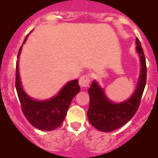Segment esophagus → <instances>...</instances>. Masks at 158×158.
Listing matches in <instances>:
<instances>
[{"instance_id":"34e87169","label":"esophagus","mask_w":158,"mask_h":158,"mask_svg":"<svg viewBox=\"0 0 158 158\" xmlns=\"http://www.w3.org/2000/svg\"><path fill=\"white\" fill-rule=\"evenodd\" d=\"M90 77L91 76L89 74H85L81 77L80 79H79V85H80L81 87L85 88L88 87L89 85V83H90Z\"/></svg>"}]
</instances>
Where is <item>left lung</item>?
Here are the masks:
<instances>
[{
    "label": "left lung",
    "instance_id": "obj_1",
    "mask_svg": "<svg viewBox=\"0 0 158 158\" xmlns=\"http://www.w3.org/2000/svg\"><path fill=\"white\" fill-rule=\"evenodd\" d=\"M135 43L141 68L136 87L130 98L119 103L111 101L106 95L104 89L96 80L88 89L89 94L88 118L90 123L99 131L110 132L121 127L131 120L138 111L146 83V64L144 52L138 38Z\"/></svg>",
    "mask_w": 158,
    "mask_h": 158
}]
</instances>
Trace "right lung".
<instances>
[{
  "mask_svg": "<svg viewBox=\"0 0 158 158\" xmlns=\"http://www.w3.org/2000/svg\"><path fill=\"white\" fill-rule=\"evenodd\" d=\"M28 35L29 34L25 37L23 45L27 41ZM23 45L18 53L16 73V89L22 111L33 127L41 131H53L62 123L73 98L80 92L81 88L78 85V80L76 79L68 81L58 94L51 98L42 100L31 98L23 90L19 77V58Z\"/></svg>",
  "mask_w": 158,
  "mask_h": 158,
  "instance_id": "1",
  "label": "right lung"
}]
</instances>
